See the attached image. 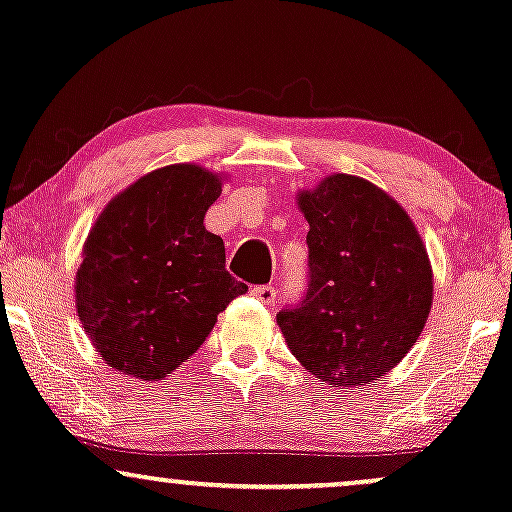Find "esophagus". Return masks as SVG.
Masks as SVG:
<instances>
[{
  "mask_svg": "<svg viewBox=\"0 0 512 512\" xmlns=\"http://www.w3.org/2000/svg\"><path fill=\"white\" fill-rule=\"evenodd\" d=\"M251 295H254L256 300H261L263 304H271V302H275L278 290H275L273 285H256V287H251Z\"/></svg>",
  "mask_w": 512,
  "mask_h": 512,
  "instance_id": "esophagus-1",
  "label": "esophagus"
}]
</instances>
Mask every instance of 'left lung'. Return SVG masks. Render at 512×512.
<instances>
[{
    "label": "left lung",
    "instance_id": "left-lung-1",
    "mask_svg": "<svg viewBox=\"0 0 512 512\" xmlns=\"http://www.w3.org/2000/svg\"><path fill=\"white\" fill-rule=\"evenodd\" d=\"M309 222V283L278 312L287 348L333 387L387 375L421 336L433 304V268L399 203L360 176L331 174L297 195Z\"/></svg>",
    "mask_w": 512,
    "mask_h": 512
}]
</instances>
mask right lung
I'll list each match as a JSON object with an SVG mask.
<instances>
[{"mask_svg": "<svg viewBox=\"0 0 512 512\" xmlns=\"http://www.w3.org/2000/svg\"><path fill=\"white\" fill-rule=\"evenodd\" d=\"M222 176L171 164L118 193L91 227L74 280L77 314L120 375L157 382L203 346L217 314L249 287L205 229Z\"/></svg>", "mask_w": 512, "mask_h": 512, "instance_id": "add662e5", "label": "right lung"}]
</instances>
